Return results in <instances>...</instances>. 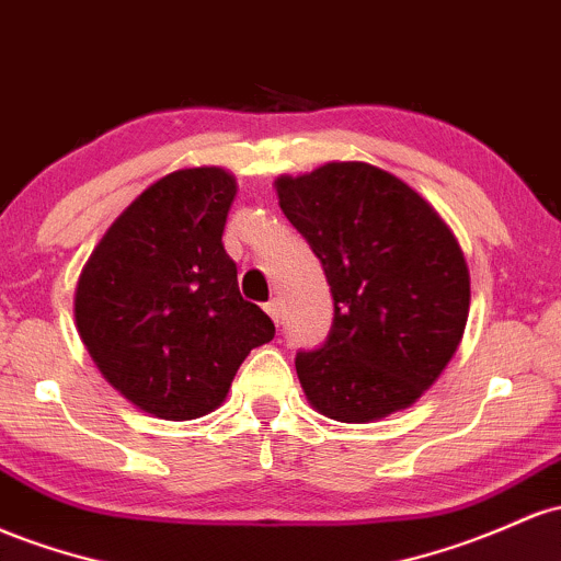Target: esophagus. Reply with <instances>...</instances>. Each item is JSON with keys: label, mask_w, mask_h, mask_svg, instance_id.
Returning <instances> with one entry per match:
<instances>
[{"label": "esophagus", "mask_w": 561, "mask_h": 561, "mask_svg": "<svg viewBox=\"0 0 561 561\" xmlns=\"http://www.w3.org/2000/svg\"><path fill=\"white\" fill-rule=\"evenodd\" d=\"M263 309H266V313H268V317L271 319H274V324H282V304H279V300H268V304L266 306H263Z\"/></svg>", "instance_id": "1"}]
</instances>
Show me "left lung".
<instances>
[{
	"instance_id": "obj_1",
	"label": "left lung",
	"mask_w": 561,
	"mask_h": 561,
	"mask_svg": "<svg viewBox=\"0 0 561 561\" xmlns=\"http://www.w3.org/2000/svg\"><path fill=\"white\" fill-rule=\"evenodd\" d=\"M279 207L322 261L332 328L295 356L313 410L370 423L410 408L458 351L471 282L458 239L408 183L367 162L274 181Z\"/></svg>"
}]
</instances>
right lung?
I'll return each mask as SVG.
<instances>
[{
	"instance_id": "obj_1",
	"label": "right lung",
	"mask_w": 561,
	"mask_h": 561,
	"mask_svg": "<svg viewBox=\"0 0 561 561\" xmlns=\"http://www.w3.org/2000/svg\"><path fill=\"white\" fill-rule=\"evenodd\" d=\"M237 181L186 168L151 183L103 233L73 298L82 343L127 402L162 421L220 408L274 322L239 295L224 226Z\"/></svg>"
}]
</instances>
